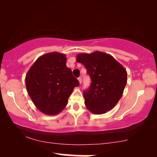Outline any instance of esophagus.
I'll return each mask as SVG.
<instances>
[{"label": "esophagus", "instance_id": "esophagus-1", "mask_svg": "<svg viewBox=\"0 0 157 157\" xmlns=\"http://www.w3.org/2000/svg\"><path fill=\"white\" fill-rule=\"evenodd\" d=\"M78 81H79V83H80V84H81V82H82V78H81V77H78Z\"/></svg>", "mask_w": 157, "mask_h": 157}]
</instances>
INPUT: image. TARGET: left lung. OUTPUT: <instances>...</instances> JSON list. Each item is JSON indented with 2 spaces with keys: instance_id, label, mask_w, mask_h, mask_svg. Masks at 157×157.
<instances>
[{
  "instance_id": "8db88e82",
  "label": "left lung",
  "mask_w": 157,
  "mask_h": 157,
  "mask_svg": "<svg viewBox=\"0 0 157 157\" xmlns=\"http://www.w3.org/2000/svg\"><path fill=\"white\" fill-rule=\"evenodd\" d=\"M77 62L87 69L91 79L89 89L83 91L85 105L91 113L103 114L116 106L127 83V72L112 56L101 51L78 53Z\"/></svg>"
}]
</instances>
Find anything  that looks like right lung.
Here are the masks:
<instances>
[{"mask_svg":"<svg viewBox=\"0 0 157 157\" xmlns=\"http://www.w3.org/2000/svg\"><path fill=\"white\" fill-rule=\"evenodd\" d=\"M65 54L51 52L36 60L25 76V86L32 101L40 112L56 115L65 108L78 79L66 66Z\"/></svg>","mask_w":157,"mask_h":157,"instance_id":"right-lung-1","label":"right lung"}]
</instances>
